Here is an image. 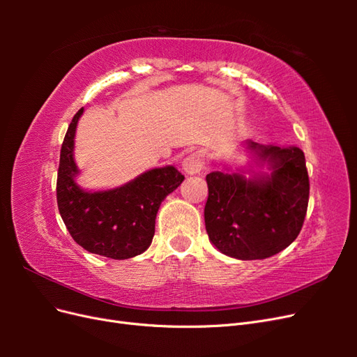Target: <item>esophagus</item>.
I'll return each mask as SVG.
<instances>
[{"mask_svg": "<svg viewBox=\"0 0 357 357\" xmlns=\"http://www.w3.org/2000/svg\"><path fill=\"white\" fill-rule=\"evenodd\" d=\"M205 165V156L202 152H193L188 155L181 162V167L188 174H198Z\"/></svg>", "mask_w": 357, "mask_h": 357, "instance_id": "34e87169", "label": "esophagus"}]
</instances>
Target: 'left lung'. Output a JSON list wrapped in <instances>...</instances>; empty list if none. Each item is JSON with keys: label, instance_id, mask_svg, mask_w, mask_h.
I'll use <instances>...</instances> for the list:
<instances>
[{"label": "left lung", "instance_id": "8db88e82", "mask_svg": "<svg viewBox=\"0 0 357 357\" xmlns=\"http://www.w3.org/2000/svg\"><path fill=\"white\" fill-rule=\"evenodd\" d=\"M245 146L273 172L253 178L210 172L204 219L210 241L223 255L253 261L274 256L295 241L307 214L310 180L299 147L262 146L250 139Z\"/></svg>", "mask_w": 357, "mask_h": 357}]
</instances>
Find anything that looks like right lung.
Returning <instances> with one entry per match:
<instances>
[{
    "instance_id": "1",
    "label": "right lung",
    "mask_w": 357,
    "mask_h": 357,
    "mask_svg": "<svg viewBox=\"0 0 357 357\" xmlns=\"http://www.w3.org/2000/svg\"><path fill=\"white\" fill-rule=\"evenodd\" d=\"M83 109L74 114L59 158L56 199L59 214L73 240L91 253L129 259L147 250L155 235L160 202L176 190L185 176L172 165L143 172L126 185L100 192L77 186L73 150L75 128Z\"/></svg>"
}]
</instances>
